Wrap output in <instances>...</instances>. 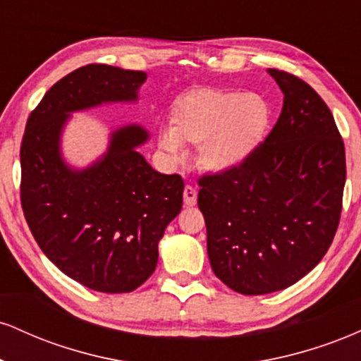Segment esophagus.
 I'll use <instances>...</instances> for the list:
<instances>
[{
    "label": "esophagus",
    "instance_id": "34e87169",
    "mask_svg": "<svg viewBox=\"0 0 361 361\" xmlns=\"http://www.w3.org/2000/svg\"><path fill=\"white\" fill-rule=\"evenodd\" d=\"M183 200H185L186 207H193L195 204H197V190H195L193 186H190V185L185 186Z\"/></svg>",
    "mask_w": 361,
    "mask_h": 361
}]
</instances>
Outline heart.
I'll return each mask as SVG.
<instances>
[{"mask_svg": "<svg viewBox=\"0 0 361 361\" xmlns=\"http://www.w3.org/2000/svg\"><path fill=\"white\" fill-rule=\"evenodd\" d=\"M270 123V105L259 94L200 86L173 102L169 130L161 132L157 146L173 161L180 159L181 146H198V164L222 175L259 151Z\"/></svg>", "mask_w": 361, "mask_h": 361, "instance_id": "1", "label": "heart"}]
</instances>
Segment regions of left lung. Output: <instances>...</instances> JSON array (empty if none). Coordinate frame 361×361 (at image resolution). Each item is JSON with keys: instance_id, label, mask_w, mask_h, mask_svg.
<instances>
[{"instance_id": "1", "label": "left lung", "mask_w": 361, "mask_h": 361, "mask_svg": "<svg viewBox=\"0 0 361 361\" xmlns=\"http://www.w3.org/2000/svg\"><path fill=\"white\" fill-rule=\"evenodd\" d=\"M268 73L283 109L263 146L241 168L198 180L212 270L243 295L279 292L316 267L336 234L346 181L324 100L293 74Z\"/></svg>"}]
</instances>
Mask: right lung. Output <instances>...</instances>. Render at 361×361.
Segmentation results:
<instances>
[{
	"label": "right lung",
	"mask_w": 361,
	"mask_h": 361,
	"mask_svg": "<svg viewBox=\"0 0 361 361\" xmlns=\"http://www.w3.org/2000/svg\"><path fill=\"white\" fill-rule=\"evenodd\" d=\"M146 73L88 64L52 86L27 120L20 147V200L37 244L62 273L97 292L126 293L157 264V243L183 205V178L161 175L135 147L149 134H111L93 166L68 168L59 142L69 111L137 100Z\"/></svg>",
	"instance_id": "1"
}]
</instances>
